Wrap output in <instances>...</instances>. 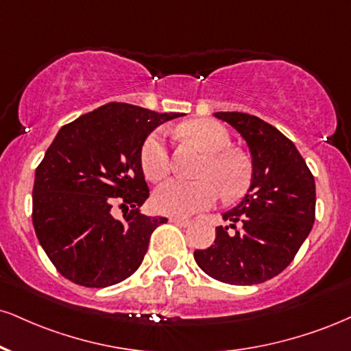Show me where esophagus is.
I'll return each mask as SVG.
<instances>
[{"mask_svg":"<svg viewBox=\"0 0 351 351\" xmlns=\"http://www.w3.org/2000/svg\"><path fill=\"white\" fill-rule=\"evenodd\" d=\"M170 222L176 223V226H180V227H188L189 223H191V221H189V219H184V217H175V216H171V217H170Z\"/></svg>","mask_w":351,"mask_h":351,"instance_id":"1","label":"esophagus"}]
</instances>
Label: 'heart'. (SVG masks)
<instances>
[{
  "label": "heart",
  "mask_w": 351,
  "mask_h": 351,
  "mask_svg": "<svg viewBox=\"0 0 351 351\" xmlns=\"http://www.w3.org/2000/svg\"><path fill=\"white\" fill-rule=\"evenodd\" d=\"M183 134L206 154L197 173L201 180L171 178L160 184L152 197L158 213L189 216L213 208L221 193L226 199H235L247 191L250 165L237 152L229 150L230 134L221 122L193 121L184 125ZM141 165L143 175L150 181H158L168 175L170 152L163 130H155L145 138L141 150Z\"/></svg>",
  "instance_id": "b5f03b06"
}]
</instances>
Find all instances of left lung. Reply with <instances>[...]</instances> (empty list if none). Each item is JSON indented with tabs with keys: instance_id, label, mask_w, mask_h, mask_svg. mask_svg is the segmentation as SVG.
<instances>
[{
	"instance_id": "obj_1",
	"label": "left lung",
	"mask_w": 351,
	"mask_h": 351,
	"mask_svg": "<svg viewBox=\"0 0 351 351\" xmlns=\"http://www.w3.org/2000/svg\"><path fill=\"white\" fill-rule=\"evenodd\" d=\"M247 142L252 181L243 199L222 214L216 240L194 260L227 285L250 286L278 276L293 261L315 221V181L296 145L276 128L245 112H214ZM239 221V230L234 223Z\"/></svg>"
}]
</instances>
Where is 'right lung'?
<instances>
[{
    "label": "right lung",
    "instance_id": "right-lung-1",
    "mask_svg": "<svg viewBox=\"0 0 351 351\" xmlns=\"http://www.w3.org/2000/svg\"><path fill=\"white\" fill-rule=\"evenodd\" d=\"M183 116L108 103L63 125L36 170L32 223L66 280L86 288L124 281L141 267L150 235L167 217L138 208L149 197L141 150L152 130ZM114 200L125 216H112Z\"/></svg>",
    "mask_w": 351,
    "mask_h": 351
}]
</instances>
